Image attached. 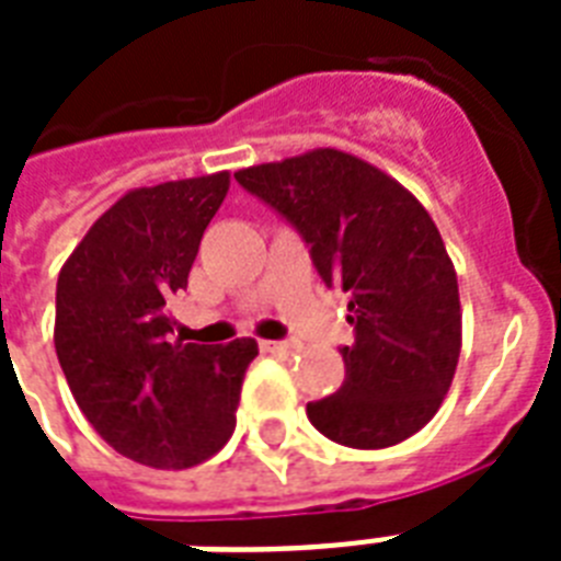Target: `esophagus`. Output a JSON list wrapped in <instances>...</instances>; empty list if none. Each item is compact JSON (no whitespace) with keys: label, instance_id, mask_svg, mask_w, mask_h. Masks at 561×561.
<instances>
[{"label":"esophagus","instance_id":"esophagus-1","mask_svg":"<svg viewBox=\"0 0 561 561\" xmlns=\"http://www.w3.org/2000/svg\"><path fill=\"white\" fill-rule=\"evenodd\" d=\"M259 350L267 352V355H282V352L294 350V343H288V341H259Z\"/></svg>","mask_w":561,"mask_h":561}]
</instances>
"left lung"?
Instances as JSON below:
<instances>
[{
  "label": "left lung",
  "mask_w": 561,
  "mask_h": 561,
  "mask_svg": "<svg viewBox=\"0 0 561 561\" xmlns=\"http://www.w3.org/2000/svg\"><path fill=\"white\" fill-rule=\"evenodd\" d=\"M236 180L302 232L325 285L350 294L346 381L308 401L311 425L350 448H390L422 431L443 408L462 346L457 271L425 206L337 148L250 165Z\"/></svg>",
  "instance_id": "1"
}]
</instances>
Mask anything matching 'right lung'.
I'll list each match as a JSON object with an SVG mask.
<instances>
[{
    "instance_id": "right-lung-1",
    "label": "right lung",
    "mask_w": 561,
    "mask_h": 561,
    "mask_svg": "<svg viewBox=\"0 0 561 561\" xmlns=\"http://www.w3.org/2000/svg\"><path fill=\"white\" fill-rule=\"evenodd\" d=\"M229 171L130 188L78 241L57 276L55 350L90 425L118 454L180 471L236 431L253 337L171 343V297L188 285Z\"/></svg>"
}]
</instances>
